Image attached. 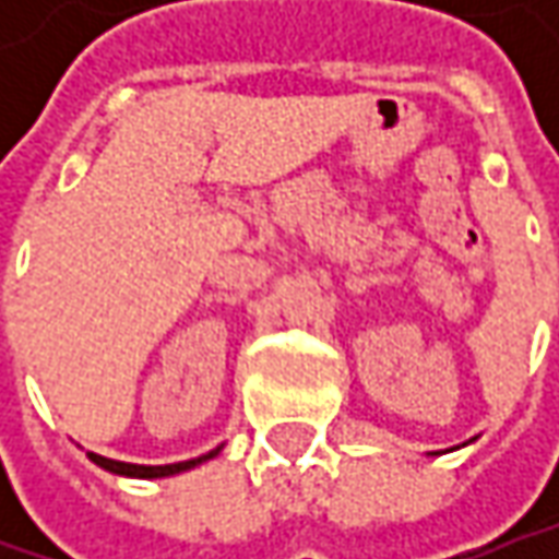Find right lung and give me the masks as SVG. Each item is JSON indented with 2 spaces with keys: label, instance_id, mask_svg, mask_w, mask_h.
<instances>
[{
  "label": "right lung",
  "instance_id": "add662e5",
  "mask_svg": "<svg viewBox=\"0 0 559 559\" xmlns=\"http://www.w3.org/2000/svg\"><path fill=\"white\" fill-rule=\"evenodd\" d=\"M224 448V444H221ZM221 448H214V451H207L202 457H195V461H180V463H164V466H142V463H123V461H111V457H102V454H86L90 461L102 466V469H108V473H115V476H130V479H164V476H174V473H183V469H192V466H199V463L211 461V457H217V451Z\"/></svg>",
  "mask_w": 559,
  "mask_h": 559
}]
</instances>
